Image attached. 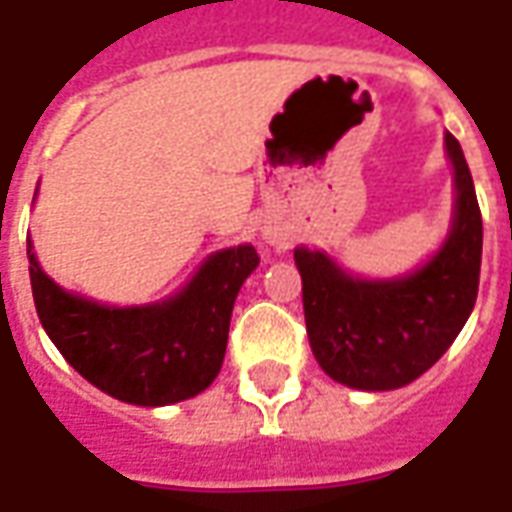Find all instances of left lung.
<instances>
[{
    "instance_id": "left-lung-1",
    "label": "left lung",
    "mask_w": 512,
    "mask_h": 512,
    "mask_svg": "<svg viewBox=\"0 0 512 512\" xmlns=\"http://www.w3.org/2000/svg\"><path fill=\"white\" fill-rule=\"evenodd\" d=\"M455 217L444 245L411 275L366 281L322 250L295 248L311 353L336 383L361 391L408 386L447 353L469 320L482 259V215L460 143L447 132Z\"/></svg>"
}]
</instances>
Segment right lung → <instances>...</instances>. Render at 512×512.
<instances>
[{"label": "right lung", "mask_w": 512, "mask_h": 512, "mask_svg": "<svg viewBox=\"0 0 512 512\" xmlns=\"http://www.w3.org/2000/svg\"><path fill=\"white\" fill-rule=\"evenodd\" d=\"M30 256V281L43 331L82 378L115 400L173 405L212 386L228 344L231 308L256 267L253 245L212 253L179 295L151 306H101L71 295Z\"/></svg>", "instance_id": "1"}]
</instances>
